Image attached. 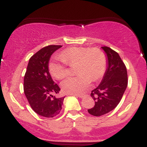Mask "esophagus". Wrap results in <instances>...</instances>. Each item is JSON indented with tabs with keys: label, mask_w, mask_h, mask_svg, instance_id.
<instances>
[{
	"label": "esophagus",
	"mask_w": 147,
	"mask_h": 147,
	"mask_svg": "<svg viewBox=\"0 0 147 147\" xmlns=\"http://www.w3.org/2000/svg\"><path fill=\"white\" fill-rule=\"evenodd\" d=\"M74 96H76V97H81V98H82V97H84V95H79V94H74V95H72Z\"/></svg>",
	"instance_id": "obj_1"
}]
</instances>
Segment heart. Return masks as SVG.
Wrapping results in <instances>:
<instances>
[{"instance_id":"heart-1","label":"heart","mask_w":147,"mask_h":147,"mask_svg":"<svg viewBox=\"0 0 147 147\" xmlns=\"http://www.w3.org/2000/svg\"><path fill=\"white\" fill-rule=\"evenodd\" d=\"M69 66H75L76 77H68L62 82V89L70 94L83 92L90 86L92 79L97 81L104 75L107 61L106 55L98 48L72 47L63 50L59 58L49 64L50 74L57 79L68 75Z\"/></svg>"}]
</instances>
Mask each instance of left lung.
Instances as JSON below:
<instances>
[{
	"label": "left lung",
	"instance_id": "1",
	"mask_svg": "<svg viewBox=\"0 0 147 147\" xmlns=\"http://www.w3.org/2000/svg\"><path fill=\"white\" fill-rule=\"evenodd\" d=\"M102 48L107 56V68L100 84L91 92L95 104L88 110L97 117L108 113L118 105L128 84L127 70L117 52L109 47Z\"/></svg>",
	"mask_w": 147,
	"mask_h": 147
}]
</instances>
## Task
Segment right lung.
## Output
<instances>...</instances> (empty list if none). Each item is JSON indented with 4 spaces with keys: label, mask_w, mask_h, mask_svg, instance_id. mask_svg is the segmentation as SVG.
Returning a JSON list of instances; mask_svg holds the SVG:
<instances>
[{
    "label": "right lung",
    "mask_w": 147,
    "mask_h": 147,
    "mask_svg": "<svg viewBox=\"0 0 147 147\" xmlns=\"http://www.w3.org/2000/svg\"><path fill=\"white\" fill-rule=\"evenodd\" d=\"M61 45L44 47L30 59L24 77L23 89L30 106L45 117L57 116L62 109L65 97H56L60 88L52 80L48 64L51 55Z\"/></svg>",
    "instance_id": "right-lung-1"
}]
</instances>
